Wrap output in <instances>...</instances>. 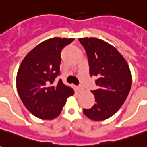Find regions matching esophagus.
I'll return each instance as SVG.
<instances>
[{
    "label": "esophagus",
    "instance_id": "1",
    "mask_svg": "<svg viewBox=\"0 0 147 147\" xmlns=\"http://www.w3.org/2000/svg\"><path fill=\"white\" fill-rule=\"evenodd\" d=\"M77 90H78V92L81 93L83 92V91H84V89H83L82 86H78V87H77Z\"/></svg>",
    "mask_w": 147,
    "mask_h": 147
}]
</instances>
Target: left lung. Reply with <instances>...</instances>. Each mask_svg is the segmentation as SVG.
<instances>
[{"mask_svg":"<svg viewBox=\"0 0 147 147\" xmlns=\"http://www.w3.org/2000/svg\"><path fill=\"white\" fill-rule=\"evenodd\" d=\"M86 52L90 76L98 79V88L91 91L95 98L92 108L83 113L94 121L108 119L122 106L132 83L129 66L120 52L108 42L97 38H79Z\"/></svg>","mask_w":147,"mask_h":147,"instance_id":"8db88e82","label":"left lung"}]
</instances>
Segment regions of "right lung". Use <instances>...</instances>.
<instances>
[{"instance_id": "1", "label": "right lung", "mask_w": 147, "mask_h": 147, "mask_svg": "<svg viewBox=\"0 0 147 147\" xmlns=\"http://www.w3.org/2000/svg\"><path fill=\"white\" fill-rule=\"evenodd\" d=\"M74 38H52L32 49L21 62L16 75V87L27 110L42 120L57 117L74 90L60 80L61 53Z\"/></svg>"}]
</instances>
